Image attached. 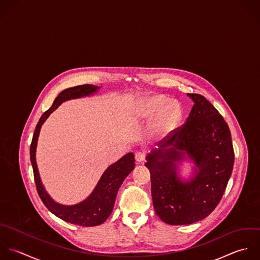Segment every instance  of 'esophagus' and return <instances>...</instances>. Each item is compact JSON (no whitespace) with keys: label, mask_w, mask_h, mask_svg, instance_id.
Returning a JSON list of instances; mask_svg holds the SVG:
<instances>
[{"label":"esophagus","mask_w":260,"mask_h":260,"mask_svg":"<svg viewBox=\"0 0 260 260\" xmlns=\"http://www.w3.org/2000/svg\"><path fill=\"white\" fill-rule=\"evenodd\" d=\"M145 154L143 153V152H136V154H135V158H136V161L137 162H140V163H142V162H144L145 161Z\"/></svg>","instance_id":"obj_1"}]
</instances>
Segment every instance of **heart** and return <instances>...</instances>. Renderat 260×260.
Masks as SVG:
<instances>
[{"label":"heart","instance_id":"heart-1","mask_svg":"<svg viewBox=\"0 0 260 260\" xmlns=\"http://www.w3.org/2000/svg\"><path fill=\"white\" fill-rule=\"evenodd\" d=\"M155 114L157 116L151 126V133L158 138H164L178 124L181 118V107L177 101H167L163 95L152 96L144 103L143 115L150 117Z\"/></svg>","mask_w":260,"mask_h":260}]
</instances>
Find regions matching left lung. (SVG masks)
I'll use <instances>...</instances> for the list:
<instances>
[{"mask_svg":"<svg viewBox=\"0 0 260 260\" xmlns=\"http://www.w3.org/2000/svg\"><path fill=\"white\" fill-rule=\"evenodd\" d=\"M194 102L178 132L147 156L156 214L169 225H189L207 218L219 205L234 165L229 126L203 95L187 94ZM192 159L194 177L183 182L177 162Z\"/></svg>","mask_w":260,"mask_h":260,"instance_id":"1","label":"left lung"}]
</instances>
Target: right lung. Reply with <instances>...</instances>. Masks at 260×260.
I'll return each mask as SVG.
<instances>
[{"mask_svg": "<svg viewBox=\"0 0 260 260\" xmlns=\"http://www.w3.org/2000/svg\"><path fill=\"white\" fill-rule=\"evenodd\" d=\"M99 89L100 87L86 84L68 88L60 92L53 101L51 107L41 115L38 123L36 124L30 145V160L33 168L34 180L38 196L42 203L57 218L63 220L64 222L82 227L98 226L104 223L110 216L120 185L136 166L134 154L128 153L117 162L110 165L102 174L92 193L85 201L74 206H63L55 203L44 189L39 177L35 153L41 125L49 114L53 112L62 102L92 95Z\"/></svg>", "mask_w": 260, "mask_h": 260, "instance_id": "right-lung-1", "label": "right lung"}]
</instances>
